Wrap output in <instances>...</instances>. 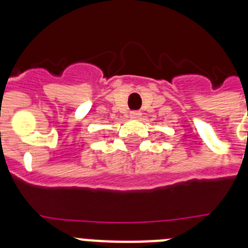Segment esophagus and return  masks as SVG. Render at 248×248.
I'll return each instance as SVG.
<instances>
[{
    "mask_svg": "<svg viewBox=\"0 0 248 248\" xmlns=\"http://www.w3.org/2000/svg\"><path fill=\"white\" fill-rule=\"evenodd\" d=\"M140 114H141V113H140L139 110H132V112H130V117H131V118H139Z\"/></svg>",
    "mask_w": 248,
    "mask_h": 248,
    "instance_id": "esophagus-1",
    "label": "esophagus"
}]
</instances>
